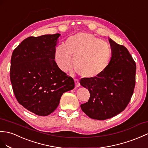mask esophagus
<instances>
[{
  "label": "esophagus",
  "mask_w": 148,
  "mask_h": 148,
  "mask_svg": "<svg viewBox=\"0 0 148 148\" xmlns=\"http://www.w3.org/2000/svg\"><path fill=\"white\" fill-rule=\"evenodd\" d=\"M74 81H75V88L79 87L80 86V82H79V81L77 80V79H75Z\"/></svg>",
  "instance_id": "34e87169"
}]
</instances>
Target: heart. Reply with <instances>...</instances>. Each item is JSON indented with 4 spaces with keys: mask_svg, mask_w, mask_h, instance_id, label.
<instances>
[{
    "mask_svg": "<svg viewBox=\"0 0 148 148\" xmlns=\"http://www.w3.org/2000/svg\"><path fill=\"white\" fill-rule=\"evenodd\" d=\"M73 66L76 73L87 79L97 78L104 73L112 58V49L103 40L88 33L79 32L70 36L66 45L56 47L55 59L61 71Z\"/></svg>",
    "mask_w": 148,
    "mask_h": 148,
    "instance_id": "b5f03b06",
    "label": "heart"
}]
</instances>
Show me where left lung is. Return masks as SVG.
<instances>
[{"instance_id":"1","label":"left lung","mask_w":148,"mask_h":148,"mask_svg":"<svg viewBox=\"0 0 148 148\" xmlns=\"http://www.w3.org/2000/svg\"><path fill=\"white\" fill-rule=\"evenodd\" d=\"M112 58L100 76L82 78L80 84L88 90L90 98L81 105L89 117L103 121L124 110L131 99L136 83V65L128 50L111 38Z\"/></svg>"}]
</instances>
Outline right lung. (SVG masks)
I'll use <instances>...</instances> for the list:
<instances>
[{
	"mask_svg": "<svg viewBox=\"0 0 148 148\" xmlns=\"http://www.w3.org/2000/svg\"><path fill=\"white\" fill-rule=\"evenodd\" d=\"M60 36L28 37L12 54L10 78L14 93L20 105L37 115H50L64 92L74 88L73 79L54 60Z\"/></svg>",
	"mask_w": 148,
	"mask_h": 148,
	"instance_id": "1",
	"label": "right lung"
}]
</instances>
